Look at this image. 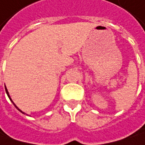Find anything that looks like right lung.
I'll use <instances>...</instances> for the list:
<instances>
[{
    "mask_svg": "<svg viewBox=\"0 0 145 145\" xmlns=\"http://www.w3.org/2000/svg\"><path fill=\"white\" fill-rule=\"evenodd\" d=\"M5 91H6V93H7V95H8V98H9V99H10V101H11V102H12V103H13V104H14V106H15V107H16V108L18 109V110H19L20 112H22V114H25V113H24V112H22V110H20V109L18 108V106H16V105H15V104H14V102H13V101H12V99H11V97H10V96H9V94H8V89H7V88H6V87H5Z\"/></svg>",
    "mask_w": 145,
    "mask_h": 145,
    "instance_id": "1",
    "label": "right lung"
}]
</instances>
